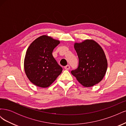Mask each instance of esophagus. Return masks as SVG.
<instances>
[{
    "mask_svg": "<svg viewBox=\"0 0 126 126\" xmlns=\"http://www.w3.org/2000/svg\"><path fill=\"white\" fill-rule=\"evenodd\" d=\"M64 69L66 70H69L70 69V66L69 65H67L66 66L64 67Z\"/></svg>",
    "mask_w": 126,
    "mask_h": 126,
    "instance_id": "1",
    "label": "esophagus"
}]
</instances>
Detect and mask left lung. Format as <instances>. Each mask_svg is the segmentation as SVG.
I'll return each instance as SVG.
<instances>
[{
  "label": "left lung",
  "mask_w": 126,
  "mask_h": 126,
  "mask_svg": "<svg viewBox=\"0 0 126 126\" xmlns=\"http://www.w3.org/2000/svg\"><path fill=\"white\" fill-rule=\"evenodd\" d=\"M74 48L79 58L77 69L72 70L79 82L85 87H90L100 82L107 69V60L102 48L97 42L86 39L76 43Z\"/></svg>",
  "instance_id": "left-lung-1"
}]
</instances>
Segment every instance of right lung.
Instances as JSON below:
<instances>
[{"label":"right lung","instance_id":"obj_1","mask_svg":"<svg viewBox=\"0 0 126 126\" xmlns=\"http://www.w3.org/2000/svg\"><path fill=\"white\" fill-rule=\"evenodd\" d=\"M59 44V40L43 35L30 45L25 57L24 69L33 84L41 88L48 87L62 73L63 68L52 54Z\"/></svg>","mask_w":126,"mask_h":126}]
</instances>
